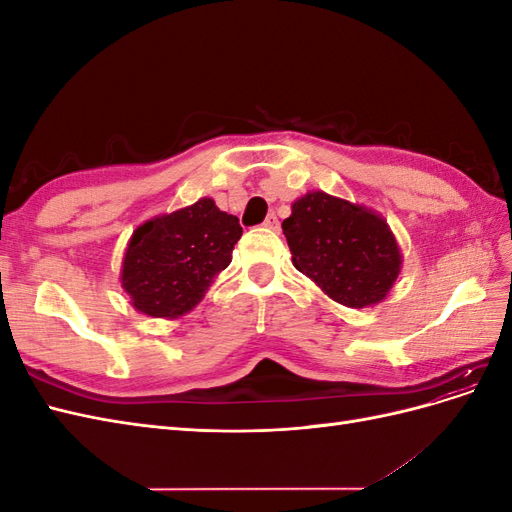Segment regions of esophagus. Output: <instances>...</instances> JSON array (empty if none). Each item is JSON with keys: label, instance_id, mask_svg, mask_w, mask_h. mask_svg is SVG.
<instances>
[{"label": "esophagus", "instance_id": "esophagus-1", "mask_svg": "<svg viewBox=\"0 0 512 512\" xmlns=\"http://www.w3.org/2000/svg\"><path fill=\"white\" fill-rule=\"evenodd\" d=\"M265 226H267L269 230H280V220H277L275 213H269V215H267Z\"/></svg>", "mask_w": 512, "mask_h": 512}]
</instances>
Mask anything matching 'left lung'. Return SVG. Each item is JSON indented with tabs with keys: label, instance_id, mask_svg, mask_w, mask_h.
<instances>
[{
	"label": "left lung",
	"instance_id": "8db88e82",
	"mask_svg": "<svg viewBox=\"0 0 512 512\" xmlns=\"http://www.w3.org/2000/svg\"><path fill=\"white\" fill-rule=\"evenodd\" d=\"M292 265L346 307L380 303L399 275L393 232L374 211L309 192L282 222Z\"/></svg>",
	"mask_w": 512,
	"mask_h": 512
}]
</instances>
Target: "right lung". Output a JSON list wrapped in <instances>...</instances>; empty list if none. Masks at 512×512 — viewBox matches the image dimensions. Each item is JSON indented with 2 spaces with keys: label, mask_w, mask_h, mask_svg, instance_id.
<instances>
[{
  "label": "right lung",
  "mask_w": 512,
  "mask_h": 512,
  "mask_svg": "<svg viewBox=\"0 0 512 512\" xmlns=\"http://www.w3.org/2000/svg\"><path fill=\"white\" fill-rule=\"evenodd\" d=\"M243 228L235 215L200 198L192 207L138 226L123 256L121 286L153 318H177L200 303L232 260Z\"/></svg>",
  "instance_id": "right-lung-1"
}]
</instances>
